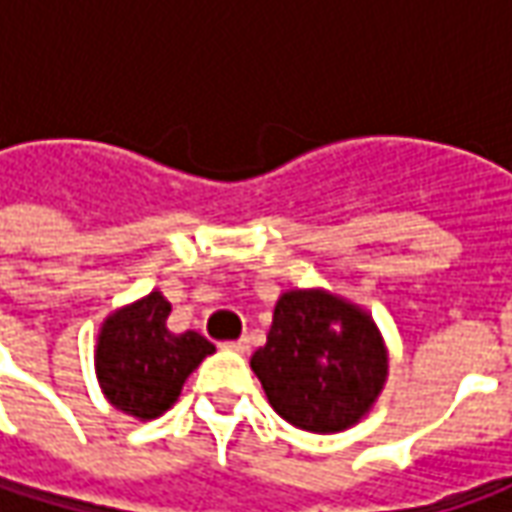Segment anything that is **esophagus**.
<instances>
[{
  "instance_id": "34e87169",
  "label": "esophagus",
  "mask_w": 512,
  "mask_h": 512,
  "mask_svg": "<svg viewBox=\"0 0 512 512\" xmlns=\"http://www.w3.org/2000/svg\"><path fill=\"white\" fill-rule=\"evenodd\" d=\"M222 347H225V350H236V353H247V350H250V342H247V339H236V342H225Z\"/></svg>"
}]
</instances>
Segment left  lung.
<instances>
[{
    "label": "left lung",
    "mask_w": 512,
    "mask_h": 512,
    "mask_svg": "<svg viewBox=\"0 0 512 512\" xmlns=\"http://www.w3.org/2000/svg\"><path fill=\"white\" fill-rule=\"evenodd\" d=\"M250 367L285 422L336 433L359 422L379 396L387 356L379 330L359 307L322 290H290Z\"/></svg>",
    "instance_id": "left-lung-1"
}]
</instances>
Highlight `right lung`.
I'll use <instances>...</instances> for the list:
<instances>
[{
	"instance_id": "1",
	"label": "right lung",
	"mask_w": 512,
	"mask_h": 512,
	"mask_svg": "<svg viewBox=\"0 0 512 512\" xmlns=\"http://www.w3.org/2000/svg\"><path fill=\"white\" fill-rule=\"evenodd\" d=\"M170 305L150 293L113 313L96 347V376L113 407L136 419H156L176 402L185 379L216 347L187 330L170 333Z\"/></svg>"
}]
</instances>
